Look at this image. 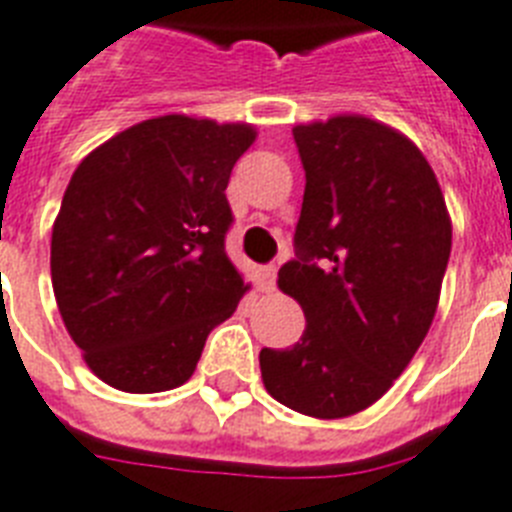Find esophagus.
<instances>
[{
	"mask_svg": "<svg viewBox=\"0 0 512 512\" xmlns=\"http://www.w3.org/2000/svg\"><path fill=\"white\" fill-rule=\"evenodd\" d=\"M277 285V267L275 264H269V267L259 269V288L264 290V293H272Z\"/></svg>",
	"mask_w": 512,
	"mask_h": 512,
	"instance_id": "obj_1",
	"label": "esophagus"
}]
</instances>
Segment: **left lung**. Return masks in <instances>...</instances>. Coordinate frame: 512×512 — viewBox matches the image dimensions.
I'll return each instance as SVG.
<instances>
[{"label":"left lung","instance_id":"left-lung-1","mask_svg":"<svg viewBox=\"0 0 512 512\" xmlns=\"http://www.w3.org/2000/svg\"><path fill=\"white\" fill-rule=\"evenodd\" d=\"M306 171L296 259L277 285L301 304L290 349H261L264 386L309 418H349L410 365L452 251L447 203L418 147L365 116L293 129Z\"/></svg>","mask_w":512,"mask_h":512}]
</instances>
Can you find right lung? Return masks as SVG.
<instances>
[{"instance_id":"obj_1","label":"right lung","mask_w":512,"mask_h":512,"mask_svg":"<svg viewBox=\"0 0 512 512\" xmlns=\"http://www.w3.org/2000/svg\"><path fill=\"white\" fill-rule=\"evenodd\" d=\"M248 124L158 116L73 171L52 227V288L89 370L129 394L182 386L248 285L224 251Z\"/></svg>"}]
</instances>
